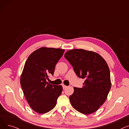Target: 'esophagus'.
<instances>
[{"instance_id": "34e87169", "label": "esophagus", "mask_w": 129, "mask_h": 129, "mask_svg": "<svg viewBox=\"0 0 129 129\" xmlns=\"http://www.w3.org/2000/svg\"><path fill=\"white\" fill-rule=\"evenodd\" d=\"M62 86H63V89H65V88H66L67 87V86H65V85H64V84H62Z\"/></svg>"}]
</instances>
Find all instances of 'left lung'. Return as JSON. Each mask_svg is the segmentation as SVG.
<instances>
[{"label": "left lung", "instance_id": "left-lung-1", "mask_svg": "<svg viewBox=\"0 0 129 129\" xmlns=\"http://www.w3.org/2000/svg\"><path fill=\"white\" fill-rule=\"evenodd\" d=\"M64 57L77 76L85 79L82 88H74L70 96L72 106L82 113H93L105 102L111 88L108 64L99 54L83 49L70 50Z\"/></svg>", "mask_w": 129, "mask_h": 129}]
</instances>
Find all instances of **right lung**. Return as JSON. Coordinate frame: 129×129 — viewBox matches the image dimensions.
<instances>
[{
  "mask_svg": "<svg viewBox=\"0 0 129 129\" xmlns=\"http://www.w3.org/2000/svg\"><path fill=\"white\" fill-rule=\"evenodd\" d=\"M65 50L43 47L32 53L25 63L20 78L24 95L32 109L43 114L55 107L62 93L61 85L46 82L53 75L55 67Z\"/></svg>",
  "mask_w": 129,
  "mask_h": 129,
  "instance_id": "1",
  "label": "right lung"
}]
</instances>
